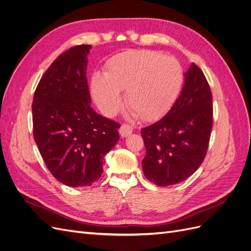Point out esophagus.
I'll return each instance as SVG.
<instances>
[{
	"mask_svg": "<svg viewBox=\"0 0 251 251\" xmlns=\"http://www.w3.org/2000/svg\"><path fill=\"white\" fill-rule=\"evenodd\" d=\"M132 130H133V129H132V127L130 125L122 124V125H121V127H120V134H121V136H122V137H126V136H128L129 134L132 132Z\"/></svg>",
	"mask_w": 251,
	"mask_h": 251,
	"instance_id": "obj_1",
	"label": "esophagus"
}]
</instances>
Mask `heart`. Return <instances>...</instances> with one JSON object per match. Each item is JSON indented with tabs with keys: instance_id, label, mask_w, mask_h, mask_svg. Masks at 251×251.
<instances>
[{
	"instance_id": "1",
	"label": "heart",
	"mask_w": 251,
	"mask_h": 251,
	"mask_svg": "<svg viewBox=\"0 0 251 251\" xmlns=\"http://www.w3.org/2000/svg\"><path fill=\"white\" fill-rule=\"evenodd\" d=\"M183 80V68L176 58L151 50H133L111 58L104 76H93L92 90L106 115H114L121 108L119 91H125L126 106L141 120L150 122L172 108Z\"/></svg>"
}]
</instances>
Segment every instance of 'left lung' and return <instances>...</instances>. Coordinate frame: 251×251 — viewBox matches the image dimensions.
Listing matches in <instances>:
<instances>
[{
    "label": "left lung",
    "mask_w": 251,
    "mask_h": 251,
    "mask_svg": "<svg viewBox=\"0 0 251 251\" xmlns=\"http://www.w3.org/2000/svg\"><path fill=\"white\" fill-rule=\"evenodd\" d=\"M212 93L205 74L192 63L172 108L156 123L142 128L146 178L157 186L188 179L205 159L213 126Z\"/></svg>",
    "instance_id": "left-lung-1"
}]
</instances>
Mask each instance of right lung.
<instances>
[{"label":"right lung","mask_w":251,"mask_h":251,"mask_svg":"<svg viewBox=\"0 0 251 251\" xmlns=\"http://www.w3.org/2000/svg\"><path fill=\"white\" fill-rule=\"evenodd\" d=\"M91 45L61 53L42 75L32 103L35 143L49 171L71 187L90 186L120 138V124L90 105L86 76Z\"/></svg>","instance_id":"add662e5"}]
</instances>
